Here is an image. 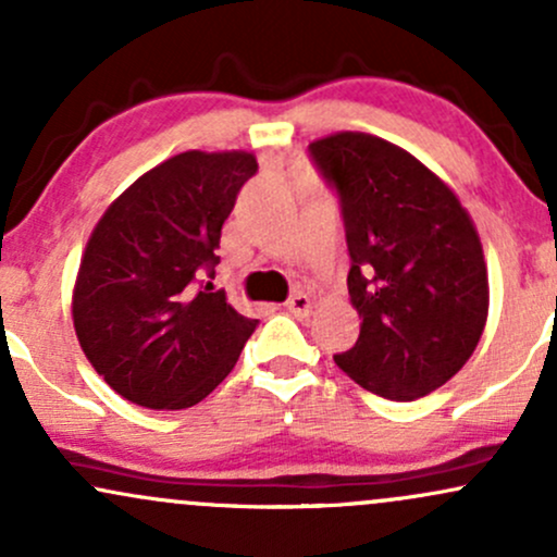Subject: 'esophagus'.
Listing matches in <instances>:
<instances>
[{
	"label": "esophagus",
	"mask_w": 557,
	"mask_h": 557,
	"mask_svg": "<svg viewBox=\"0 0 557 557\" xmlns=\"http://www.w3.org/2000/svg\"><path fill=\"white\" fill-rule=\"evenodd\" d=\"M287 311H290L293 317H309L311 311V298L306 296V293H293L290 298H287Z\"/></svg>",
	"instance_id": "esophagus-1"
}]
</instances>
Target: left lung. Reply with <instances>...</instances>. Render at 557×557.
Returning <instances> with one entry per match:
<instances>
[{"mask_svg":"<svg viewBox=\"0 0 557 557\" xmlns=\"http://www.w3.org/2000/svg\"><path fill=\"white\" fill-rule=\"evenodd\" d=\"M341 196L359 341L335 363L369 393L417 400L474 354L490 309L487 264L471 216L430 168L369 133L309 144Z\"/></svg>","mask_w":557,"mask_h":557,"instance_id":"1","label":"left lung"}]
</instances>
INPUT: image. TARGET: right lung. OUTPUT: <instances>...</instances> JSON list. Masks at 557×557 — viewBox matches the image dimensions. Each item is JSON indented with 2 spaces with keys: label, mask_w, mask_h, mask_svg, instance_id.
Instances as JSON below:
<instances>
[{
  "label": "right lung",
  "mask_w": 557,
  "mask_h": 557,
  "mask_svg": "<svg viewBox=\"0 0 557 557\" xmlns=\"http://www.w3.org/2000/svg\"><path fill=\"white\" fill-rule=\"evenodd\" d=\"M248 151H183L140 175L96 222L73 290V324L91 367L125 400L190 408L233 372L259 319L214 290L222 225Z\"/></svg>",
  "instance_id": "add662e5"
}]
</instances>
